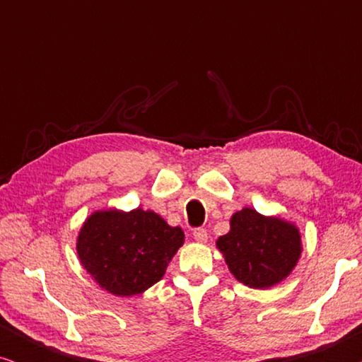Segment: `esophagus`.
Returning a JSON list of instances; mask_svg holds the SVG:
<instances>
[{
    "label": "esophagus",
    "mask_w": 362,
    "mask_h": 362,
    "mask_svg": "<svg viewBox=\"0 0 362 362\" xmlns=\"http://www.w3.org/2000/svg\"><path fill=\"white\" fill-rule=\"evenodd\" d=\"M192 235L197 242H206L207 240V230L202 229V227H197V229L192 230Z\"/></svg>",
    "instance_id": "1"
}]
</instances>
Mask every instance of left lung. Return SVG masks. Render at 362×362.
<instances>
[{
    "label": "left lung",
    "instance_id": "1",
    "mask_svg": "<svg viewBox=\"0 0 362 362\" xmlns=\"http://www.w3.org/2000/svg\"><path fill=\"white\" fill-rule=\"evenodd\" d=\"M229 270L252 288H269L293 270L301 245L295 226L245 207L230 219V232L217 240Z\"/></svg>",
    "mask_w": 362,
    "mask_h": 362
}]
</instances>
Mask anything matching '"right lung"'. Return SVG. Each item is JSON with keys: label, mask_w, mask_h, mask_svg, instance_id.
Wrapping results in <instances>:
<instances>
[{"label": "right lung", "mask_w": 362, "mask_h": 362, "mask_svg": "<svg viewBox=\"0 0 362 362\" xmlns=\"http://www.w3.org/2000/svg\"><path fill=\"white\" fill-rule=\"evenodd\" d=\"M185 234L151 211L95 212L77 240L82 265L113 295H138L161 280Z\"/></svg>", "instance_id": "add662e5"}]
</instances>
